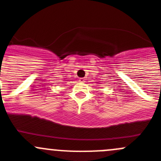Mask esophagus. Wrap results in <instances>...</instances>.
<instances>
[{"mask_svg":"<svg viewBox=\"0 0 161 161\" xmlns=\"http://www.w3.org/2000/svg\"><path fill=\"white\" fill-rule=\"evenodd\" d=\"M85 80V78H80V81L82 82V83H84Z\"/></svg>","mask_w":161,"mask_h":161,"instance_id":"1","label":"esophagus"}]
</instances>
